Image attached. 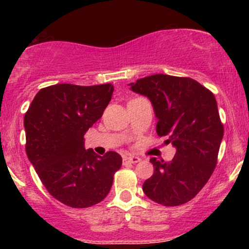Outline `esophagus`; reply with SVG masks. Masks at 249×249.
I'll return each instance as SVG.
<instances>
[{"label": "esophagus", "instance_id": "obj_1", "mask_svg": "<svg viewBox=\"0 0 249 249\" xmlns=\"http://www.w3.org/2000/svg\"><path fill=\"white\" fill-rule=\"evenodd\" d=\"M141 161V158L139 157H134V156H128L124 158V162H131V164H136V162Z\"/></svg>", "mask_w": 249, "mask_h": 249}]
</instances>
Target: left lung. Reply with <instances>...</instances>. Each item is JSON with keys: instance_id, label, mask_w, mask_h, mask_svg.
Wrapping results in <instances>:
<instances>
[{"instance_id": "obj_1", "label": "left lung", "mask_w": 249, "mask_h": 249, "mask_svg": "<svg viewBox=\"0 0 249 249\" xmlns=\"http://www.w3.org/2000/svg\"><path fill=\"white\" fill-rule=\"evenodd\" d=\"M130 85L150 99L158 118L157 133L177 148L171 161L150 159L154 172L142 191L164 206L186 204L206 185L218 161L224 125L215 97L190 77L157 73Z\"/></svg>"}]
</instances>
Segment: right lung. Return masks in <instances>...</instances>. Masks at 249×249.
Here are the masks:
<instances>
[{"label": "right lung", "mask_w": 249, "mask_h": 249, "mask_svg": "<svg viewBox=\"0 0 249 249\" xmlns=\"http://www.w3.org/2000/svg\"><path fill=\"white\" fill-rule=\"evenodd\" d=\"M113 85L56 84L43 88L24 116L25 152L53 198L73 208L101 202L122 166V157L85 150L84 134L103 116Z\"/></svg>", "instance_id": "1"}]
</instances>
